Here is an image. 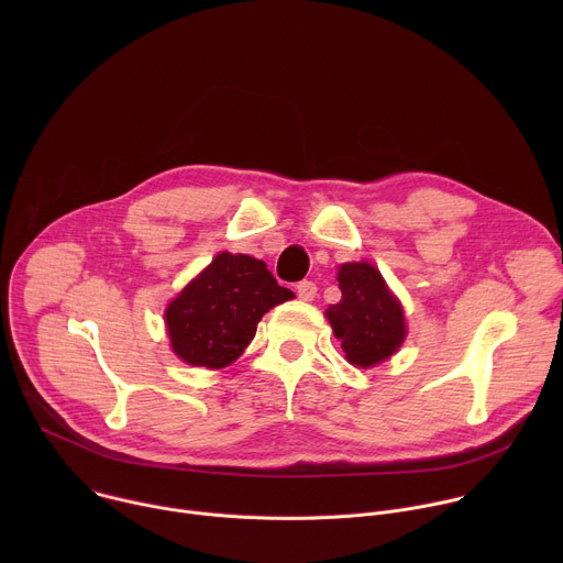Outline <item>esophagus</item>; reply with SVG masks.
Returning a JSON list of instances; mask_svg holds the SVG:
<instances>
[{
  "label": "esophagus",
  "instance_id": "obj_1",
  "mask_svg": "<svg viewBox=\"0 0 563 563\" xmlns=\"http://www.w3.org/2000/svg\"><path fill=\"white\" fill-rule=\"evenodd\" d=\"M296 291H298V298L300 300H313L316 298V285L311 280H302L296 285Z\"/></svg>",
  "mask_w": 563,
  "mask_h": 563
}]
</instances>
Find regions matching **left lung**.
<instances>
[{
	"mask_svg": "<svg viewBox=\"0 0 563 563\" xmlns=\"http://www.w3.org/2000/svg\"><path fill=\"white\" fill-rule=\"evenodd\" d=\"M343 298L325 311L341 341L345 358L356 367H374L387 361L406 341V316L398 298L369 263L339 267Z\"/></svg>",
	"mask_w": 563,
	"mask_h": 563,
	"instance_id": "left-lung-1",
	"label": "left lung"
}]
</instances>
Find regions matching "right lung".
<instances>
[{
  "label": "right lung",
  "instance_id": "obj_1",
  "mask_svg": "<svg viewBox=\"0 0 563 563\" xmlns=\"http://www.w3.org/2000/svg\"><path fill=\"white\" fill-rule=\"evenodd\" d=\"M291 298L263 261L220 252L165 311L172 350L194 367L222 369L252 343L263 313Z\"/></svg>",
  "mask_w": 563,
  "mask_h": 563
}]
</instances>
